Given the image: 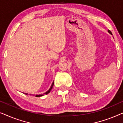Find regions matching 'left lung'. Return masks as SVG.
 <instances>
[{"instance_id": "left-lung-1", "label": "left lung", "mask_w": 123, "mask_h": 123, "mask_svg": "<svg viewBox=\"0 0 123 123\" xmlns=\"http://www.w3.org/2000/svg\"><path fill=\"white\" fill-rule=\"evenodd\" d=\"M108 32H109V33H110V34H111V35H112V33H111V31H110V30H108Z\"/></svg>"}]
</instances>
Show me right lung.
Instances as JSON below:
<instances>
[{
	"mask_svg": "<svg viewBox=\"0 0 123 123\" xmlns=\"http://www.w3.org/2000/svg\"><path fill=\"white\" fill-rule=\"evenodd\" d=\"M54 82H53V83H52V85H51V87H50V88L49 90L48 91H47L46 92H45V93H44L43 94H48V93H49V92H50V91H51V90H52V88H53V86H54ZM25 94H26V95H27V93H25ZM43 95H36V97H40V96H43Z\"/></svg>",
	"mask_w": 123,
	"mask_h": 123,
	"instance_id": "add662e5",
	"label": "right lung"
}]
</instances>
